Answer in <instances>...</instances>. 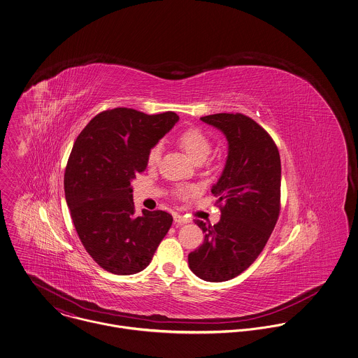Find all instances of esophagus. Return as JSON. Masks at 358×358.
<instances>
[{"label":"esophagus","instance_id":"obj_1","mask_svg":"<svg viewBox=\"0 0 358 358\" xmlns=\"http://www.w3.org/2000/svg\"><path fill=\"white\" fill-rule=\"evenodd\" d=\"M174 222L178 225H182V224H188L189 220L181 214H174Z\"/></svg>","mask_w":358,"mask_h":358}]
</instances>
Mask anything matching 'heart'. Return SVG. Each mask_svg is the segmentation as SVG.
<instances>
[{
  "mask_svg": "<svg viewBox=\"0 0 358 358\" xmlns=\"http://www.w3.org/2000/svg\"><path fill=\"white\" fill-rule=\"evenodd\" d=\"M180 147L187 152V155L195 163H201L211 154V141L204 131L196 127H191L180 133L177 137ZM160 145H152L147 154L148 166H155L160 158Z\"/></svg>",
  "mask_w": 358,
  "mask_h": 358,
  "instance_id": "1",
  "label": "heart"
}]
</instances>
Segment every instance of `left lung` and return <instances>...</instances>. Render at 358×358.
I'll return each mask as SVG.
<instances>
[{
  "label": "left lung",
  "mask_w": 358,
  "mask_h": 358,
  "mask_svg": "<svg viewBox=\"0 0 358 358\" xmlns=\"http://www.w3.org/2000/svg\"><path fill=\"white\" fill-rule=\"evenodd\" d=\"M200 120L228 140L224 171L211 188L221 208L215 225L196 220L204 241L188 255L191 271L206 281H227L244 272L261 254L280 214L281 162L268 131L243 114Z\"/></svg>",
  "instance_id": "obj_1"
}]
</instances>
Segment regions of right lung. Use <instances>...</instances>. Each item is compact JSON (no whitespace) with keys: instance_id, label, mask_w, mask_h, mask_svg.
<instances>
[{"instance_id":"1","label":"right lung","mask_w":358,"mask_h":358,"mask_svg":"<svg viewBox=\"0 0 358 358\" xmlns=\"http://www.w3.org/2000/svg\"><path fill=\"white\" fill-rule=\"evenodd\" d=\"M178 120L171 111L147 115L120 107L97 114L74 143L64 173L67 206L85 250L107 272L145 269L171 227L173 217L162 210L136 215L130 182Z\"/></svg>"}]
</instances>
